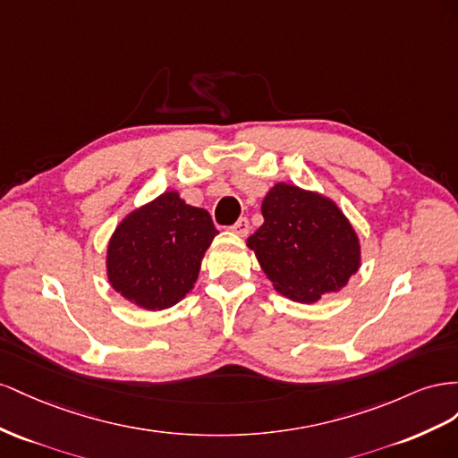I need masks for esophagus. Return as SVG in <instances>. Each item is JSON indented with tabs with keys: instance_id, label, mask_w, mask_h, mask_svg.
<instances>
[{
	"instance_id": "34e87169",
	"label": "esophagus",
	"mask_w": 458,
	"mask_h": 458,
	"mask_svg": "<svg viewBox=\"0 0 458 458\" xmlns=\"http://www.w3.org/2000/svg\"><path fill=\"white\" fill-rule=\"evenodd\" d=\"M230 230L243 238V236H247V232H250V220H247V218L243 216V218H240V220L236 222V225L230 226Z\"/></svg>"
}]
</instances>
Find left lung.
Returning a JSON list of instances; mask_svg holds the SVG:
<instances>
[{
  "instance_id": "1",
  "label": "left lung",
  "mask_w": 458,
  "mask_h": 458,
  "mask_svg": "<svg viewBox=\"0 0 458 458\" xmlns=\"http://www.w3.org/2000/svg\"><path fill=\"white\" fill-rule=\"evenodd\" d=\"M263 226L247 238L272 287L297 303L337 293L360 268V242L337 203L278 182L265 195Z\"/></svg>"
}]
</instances>
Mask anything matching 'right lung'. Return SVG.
<instances>
[{"mask_svg": "<svg viewBox=\"0 0 458 458\" xmlns=\"http://www.w3.org/2000/svg\"><path fill=\"white\" fill-rule=\"evenodd\" d=\"M218 230L205 208L168 190L128 213L107 243L106 270L116 293L143 310L182 301L199 276Z\"/></svg>", "mask_w": 458, "mask_h": 458, "instance_id": "1", "label": "right lung"}]
</instances>
